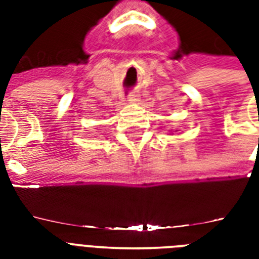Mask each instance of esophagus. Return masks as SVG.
<instances>
[{
    "mask_svg": "<svg viewBox=\"0 0 259 259\" xmlns=\"http://www.w3.org/2000/svg\"><path fill=\"white\" fill-rule=\"evenodd\" d=\"M127 101L132 102V103H134V102H138L140 101V95H138L137 93H130L129 97H127Z\"/></svg>",
    "mask_w": 259,
    "mask_h": 259,
    "instance_id": "obj_1",
    "label": "esophagus"
}]
</instances>
